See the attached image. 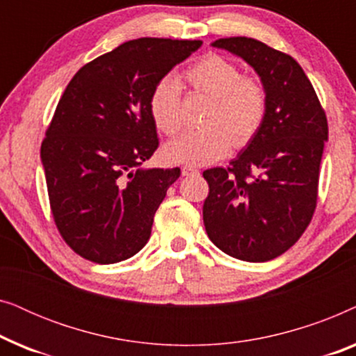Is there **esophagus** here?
<instances>
[{"instance_id": "esophagus-1", "label": "esophagus", "mask_w": 356, "mask_h": 356, "mask_svg": "<svg viewBox=\"0 0 356 356\" xmlns=\"http://www.w3.org/2000/svg\"><path fill=\"white\" fill-rule=\"evenodd\" d=\"M181 173L183 177H193V175H197L199 170L196 167H189V165H184L181 168Z\"/></svg>"}]
</instances>
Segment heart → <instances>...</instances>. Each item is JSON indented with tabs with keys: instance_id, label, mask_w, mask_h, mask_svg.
Returning a JSON list of instances; mask_svg holds the SVG:
<instances>
[{
	"instance_id": "1",
	"label": "heart",
	"mask_w": 356,
	"mask_h": 356,
	"mask_svg": "<svg viewBox=\"0 0 356 356\" xmlns=\"http://www.w3.org/2000/svg\"><path fill=\"white\" fill-rule=\"evenodd\" d=\"M184 81L194 90L212 97L202 129L179 134L165 145L168 162L201 167L217 162L230 152L232 144L243 147L254 138L266 116L264 86L254 77L241 76L235 63L207 55L184 71ZM179 89L172 76L160 79L152 89L149 110L154 123L165 134L179 129Z\"/></svg>"
}]
</instances>
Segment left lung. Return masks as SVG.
Segmentation results:
<instances>
[{
	"label": "left lung",
	"mask_w": 356,
	"mask_h": 356,
	"mask_svg": "<svg viewBox=\"0 0 356 356\" xmlns=\"http://www.w3.org/2000/svg\"><path fill=\"white\" fill-rule=\"evenodd\" d=\"M211 45L254 70L267 108L257 134L230 167L202 173L209 183L204 225L211 241L228 256L270 261L298 241L313 217L327 120L291 56L248 37L218 38Z\"/></svg>",
	"instance_id": "left-lung-1"
}]
</instances>
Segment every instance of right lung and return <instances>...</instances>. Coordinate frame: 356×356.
Wrapping results in <instances>:
<instances>
[{"mask_svg":"<svg viewBox=\"0 0 356 356\" xmlns=\"http://www.w3.org/2000/svg\"><path fill=\"white\" fill-rule=\"evenodd\" d=\"M201 40L136 38L76 72L40 159L56 227L77 254L113 264L145 246L179 168H145L159 147L152 89Z\"/></svg>","mask_w":356,"mask_h":356,"instance_id":"1","label":"right lung"}]
</instances>
